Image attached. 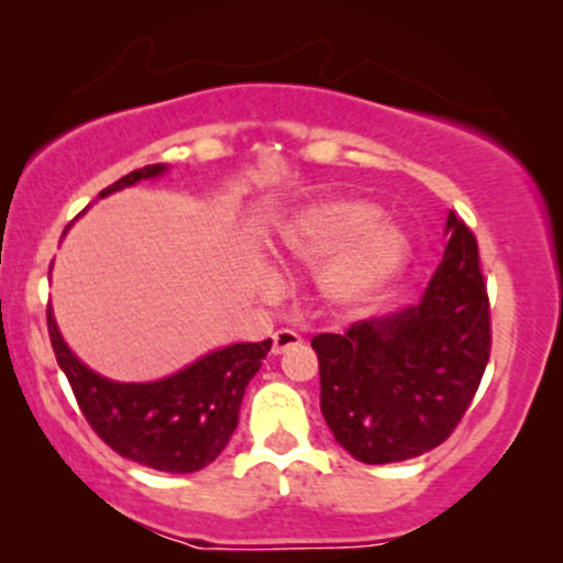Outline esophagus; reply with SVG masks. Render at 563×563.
Here are the masks:
<instances>
[{
	"label": "esophagus",
	"instance_id": "obj_1",
	"mask_svg": "<svg viewBox=\"0 0 563 563\" xmlns=\"http://www.w3.org/2000/svg\"><path fill=\"white\" fill-rule=\"evenodd\" d=\"M299 344H301V335L294 333V331H288V328H283V331H277L273 335V354H283V352H286V349L299 346Z\"/></svg>",
	"mask_w": 563,
	"mask_h": 563
}]
</instances>
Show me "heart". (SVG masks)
Listing matches in <instances>:
<instances>
[{"mask_svg":"<svg viewBox=\"0 0 563 563\" xmlns=\"http://www.w3.org/2000/svg\"><path fill=\"white\" fill-rule=\"evenodd\" d=\"M280 256L294 267L318 273L320 296L333 309H357L397 280L410 262V238L365 198H333L303 206L283 224ZM264 290L280 286L273 269L262 275Z\"/></svg>","mask_w":563,"mask_h":563,"instance_id":"heart-1","label":"heart"}]
</instances>
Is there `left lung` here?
Masks as SVG:
<instances>
[{"label": "left lung", "instance_id": "left-lung-1", "mask_svg": "<svg viewBox=\"0 0 563 563\" xmlns=\"http://www.w3.org/2000/svg\"><path fill=\"white\" fill-rule=\"evenodd\" d=\"M448 249L421 301L320 333V410L335 442L380 466L439 448L474 399L493 346L479 245L450 211Z\"/></svg>", "mask_w": 563, "mask_h": 563}]
</instances>
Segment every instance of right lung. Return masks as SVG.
Returning <instances> with one entry per match:
<instances>
[{
	"label": "right lung",
	"mask_w": 563,
	"mask_h": 563,
	"mask_svg": "<svg viewBox=\"0 0 563 563\" xmlns=\"http://www.w3.org/2000/svg\"><path fill=\"white\" fill-rule=\"evenodd\" d=\"M166 164L142 166L100 192L161 177ZM47 331L55 357L66 373L76 402L95 434L121 457L166 474H192L209 466L228 448L238 426V412L249 380L256 376L273 341L232 344L203 354L185 371L147 384H121L87 365L63 341L53 307H47Z\"/></svg>",
	"instance_id": "1"
}]
</instances>
